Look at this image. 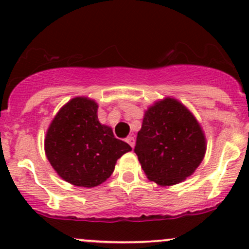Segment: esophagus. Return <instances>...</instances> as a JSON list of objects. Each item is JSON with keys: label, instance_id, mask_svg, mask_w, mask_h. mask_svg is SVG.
<instances>
[{"label": "esophagus", "instance_id": "esophagus-1", "mask_svg": "<svg viewBox=\"0 0 249 249\" xmlns=\"http://www.w3.org/2000/svg\"><path fill=\"white\" fill-rule=\"evenodd\" d=\"M125 142H126L127 144L130 145V146L132 147V148L134 147V142H134V138H133V137H127V138L125 139Z\"/></svg>", "mask_w": 249, "mask_h": 249}]
</instances>
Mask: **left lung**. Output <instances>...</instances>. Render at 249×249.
I'll return each mask as SVG.
<instances>
[{"instance_id":"left-lung-1","label":"left lung","mask_w":249,"mask_h":249,"mask_svg":"<svg viewBox=\"0 0 249 249\" xmlns=\"http://www.w3.org/2000/svg\"><path fill=\"white\" fill-rule=\"evenodd\" d=\"M134 152L147 179L159 186L184 181L206 153V138L199 122L176 98L161 99L145 111Z\"/></svg>"}]
</instances>
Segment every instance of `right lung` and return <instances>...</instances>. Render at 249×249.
Returning a JSON list of instances; mask_svg holds the SVG:
<instances>
[{"label": "right lung", "mask_w": 249, "mask_h": 249, "mask_svg": "<svg viewBox=\"0 0 249 249\" xmlns=\"http://www.w3.org/2000/svg\"><path fill=\"white\" fill-rule=\"evenodd\" d=\"M98 104L75 97L59 108L44 139L48 160L63 180L78 187H96L115 170L116 162L132 148L113 136L97 116Z\"/></svg>", "instance_id": "add662e5"}]
</instances>
